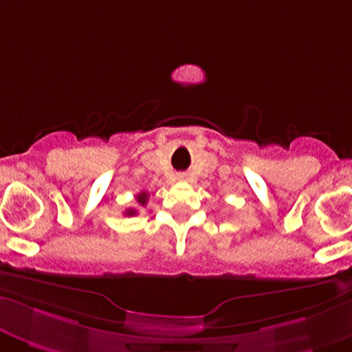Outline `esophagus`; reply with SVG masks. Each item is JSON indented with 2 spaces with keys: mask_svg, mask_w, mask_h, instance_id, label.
<instances>
[{
  "mask_svg": "<svg viewBox=\"0 0 352 352\" xmlns=\"http://www.w3.org/2000/svg\"><path fill=\"white\" fill-rule=\"evenodd\" d=\"M181 177H184V176H182V175H181Z\"/></svg>",
  "mask_w": 352,
  "mask_h": 352,
  "instance_id": "34e87169",
  "label": "esophagus"
}]
</instances>
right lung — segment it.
Here are the masks:
<instances>
[{
  "mask_svg": "<svg viewBox=\"0 0 352 352\" xmlns=\"http://www.w3.org/2000/svg\"><path fill=\"white\" fill-rule=\"evenodd\" d=\"M135 199H138V202L140 206H145L146 204V199H148V193H145V192H142V193H139L138 196H135ZM138 212L134 210V208H128V210L125 212V214H128V217H133V214H135Z\"/></svg>",
  "mask_w": 352,
  "mask_h": 352,
  "instance_id": "add662e5",
  "label": "right lung"
}]
</instances>
